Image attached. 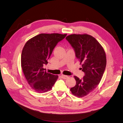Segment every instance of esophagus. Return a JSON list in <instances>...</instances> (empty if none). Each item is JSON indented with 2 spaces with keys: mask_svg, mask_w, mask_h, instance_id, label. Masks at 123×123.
Masks as SVG:
<instances>
[{
  "mask_svg": "<svg viewBox=\"0 0 123 123\" xmlns=\"http://www.w3.org/2000/svg\"><path fill=\"white\" fill-rule=\"evenodd\" d=\"M61 77L63 79H66L68 78V77L67 76H65V75H63V74H62L61 75Z\"/></svg>",
  "mask_w": 123,
  "mask_h": 123,
  "instance_id": "esophagus-1",
  "label": "esophagus"
}]
</instances>
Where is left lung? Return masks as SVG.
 <instances>
[{
	"instance_id": "1",
	"label": "left lung",
	"mask_w": 123,
	"mask_h": 123,
	"mask_svg": "<svg viewBox=\"0 0 123 123\" xmlns=\"http://www.w3.org/2000/svg\"><path fill=\"white\" fill-rule=\"evenodd\" d=\"M66 39L74 49L85 74L82 79L74 76L76 85L70 88L74 96L82 98L92 92L100 82L106 66L105 52L96 39L87 34H72Z\"/></svg>"
}]
</instances>
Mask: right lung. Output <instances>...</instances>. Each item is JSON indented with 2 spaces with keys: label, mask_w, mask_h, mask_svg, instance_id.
Segmentation results:
<instances>
[{
  "label": "right lung",
  "mask_w": 123,
  "mask_h": 123,
  "mask_svg": "<svg viewBox=\"0 0 123 123\" xmlns=\"http://www.w3.org/2000/svg\"><path fill=\"white\" fill-rule=\"evenodd\" d=\"M67 34H40L27 41L22 49L21 67L28 84L35 92L44 93L52 88L57 75L46 72V65L55 47Z\"/></svg>",
  "instance_id": "obj_1"
}]
</instances>
